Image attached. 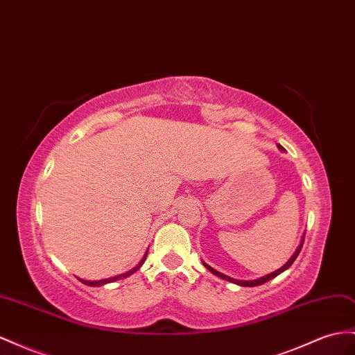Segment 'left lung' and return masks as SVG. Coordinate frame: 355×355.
I'll return each instance as SVG.
<instances>
[{
    "label": "left lung",
    "instance_id": "1",
    "mask_svg": "<svg viewBox=\"0 0 355 355\" xmlns=\"http://www.w3.org/2000/svg\"><path fill=\"white\" fill-rule=\"evenodd\" d=\"M277 148H279L281 150H284V148L281 146V145H277ZM303 241H304V237H302V242H300V245H299V248L295 249V252L293 254V257L290 258L288 261H286L281 269H277L276 272H273V273H269V275H266V276H263V277H258V279H254V281H237V279H233V277H230V276H227V275H224V273H221V272H218V270H215V269H212V267H210L209 264H206V263H203L205 264V267L206 269L209 270V272H212L214 275H216V276H219L221 277V279H225V281H228V282H233V284H237V285H242V286H257V285H261V284H264V282H267V281H270V279H273V277H276L277 275H281L282 272H285L286 269H288V267L294 263V260L297 258V255H299V252L302 251V246H303Z\"/></svg>",
    "mask_w": 355,
    "mask_h": 355
}]
</instances>
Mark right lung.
<instances>
[{"instance_id": "1", "label": "right lung", "mask_w": 355, "mask_h": 355, "mask_svg": "<svg viewBox=\"0 0 355 355\" xmlns=\"http://www.w3.org/2000/svg\"><path fill=\"white\" fill-rule=\"evenodd\" d=\"M146 255H148V252L145 254V257L141 258V261L134 267V269H131L130 272H127V273H122V275H119V276H113V277H109V279H101V281H83V279H80V282H83L85 285H89V286H100V285H104V284H109V282H113V281H118V279H123V277H127V276H130V275H132L134 272H137L139 269H140V266L145 263V260H146Z\"/></svg>"}]
</instances>
